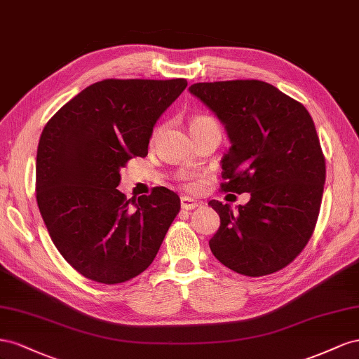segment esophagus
Instances as JSON below:
<instances>
[{"mask_svg":"<svg viewBox=\"0 0 359 359\" xmlns=\"http://www.w3.org/2000/svg\"><path fill=\"white\" fill-rule=\"evenodd\" d=\"M180 206L183 210H192L198 206V201L191 197H182L180 198Z\"/></svg>","mask_w":359,"mask_h":359,"instance_id":"1","label":"esophagus"}]
</instances>
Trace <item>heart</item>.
Instances as JSON below:
<instances>
[{
	"label": "heart",
	"instance_id": "heart-1",
	"mask_svg": "<svg viewBox=\"0 0 359 359\" xmlns=\"http://www.w3.org/2000/svg\"><path fill=\"white\" fill-rule=\"evenodd\" d=\"M210 121H215L212 117L209 116H194L191 120H189V129L191 130H196L197 128L206 125V123H210ZM161 132V128H156L155 132H153V138H156V135ZM183 185H185L187 189H196V183H194L188 176H182L180 177Z\"/></svg>",
	"mask_w": 359,
	"mask_h": 359
}]
</instances>
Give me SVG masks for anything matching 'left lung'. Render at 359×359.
Returning <instances> with one entry per match:
<instances>
[{
  "mask_svg": "<svg viewBox=\"0 0 359 359\" xmlns=\"http://www.w3.org/2000/svg\"><path fill=\"white\" fill-rule=\"evenodd\" d=\"M189 91L227 129L222 192H250L233 213L212 200L221 225L209 247L224 266L247 276L278 272L309 243L319 217L325 156L301 102L257 79L197 83Z\"/></svg>",
  "mask_w": 359,
  "mask_h": 359,
  "instance_id": "8db88e82",
  "label": "left lung"
}]
</instances>
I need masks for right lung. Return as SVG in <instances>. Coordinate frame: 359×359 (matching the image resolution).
Returning a JSON list of instances; mask_svg holds the SVG:
<instances>
[{"label":"right lung","mask_w":359,"mask_h":359,"mask_svg":"<svg viewBox=\"0 0 359 359\" xmlns=\"http://www.w3.org/2000/svg\"><path fill=\"white\" fill-rule=\"evenodd\" d=\"M187 86L183 78L99 81L43 128L37 206L60 254L86 278L125 283L156 257L180 198L158 187L138 203L128 200L117 189L120 170L132 158L147 156L153 126Z\"/></svg>","instance_id":"obj_1"}]
</instances>
